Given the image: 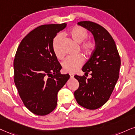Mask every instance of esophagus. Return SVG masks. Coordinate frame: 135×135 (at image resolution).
Returning <instances> with one entry per match:
<instances>
[{"instance_id": "obj_1", "label": "esophagus", "mask_w": 135, "mask_h": 135, "mask_svg": "<svg viewBox=\"0 0 135 135\" xmlns=\"http://www.w3.org/2000/svg\"><path fill=\"white\" fill-rule=\"evenodd\" d=\"M70 76L71 78H73V76H74V75L73 74V73H70Z\"/></svg>"}]
</instances>
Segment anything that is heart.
Returning <instances> with one entry per match:
<instances>
[{
	"mask_svg": "<svg viewBox=\"0 0 135 135\" xmlns=\"http://www.w3.org/2000/svg\"><path fill=\"white\" fill-rule=\"evenodd\" d=\"M70 35L76 43H82L80 45L81 50L87 55H91L93 52L96 44L94 40L87 38L88 32L87 30L82 27L75 26L70 30ZM63 40L62 34L59 33L53 39L52 49L57 59H62L64 56L62 49V42ZM84 63V59L81 55H78L75 57H68L62 62V68L64 71L68 73H75L78 71Z\"/></svg>",
	"mask_w": 135,
	"mask_h": 135,
	"instance_id": "b5f03b06",
	"label": "heart"
}]
</instances>
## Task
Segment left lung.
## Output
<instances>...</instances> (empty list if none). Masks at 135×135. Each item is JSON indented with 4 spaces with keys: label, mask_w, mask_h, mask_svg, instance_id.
<instances>
[{
    "label": "left lung",
    "mask_w": 135,
    "mask_h": 135,
    "mask_svg": "<svg viewBox=\"0 0 135 135\" xmlns=\"http://www.w3.org/2000/svg\"><path fill=\"white\" fill-rule=\"evenodd\" d=\"M90 31L95 40V49L84 65L85 75H75L79 88L74 93L77 103L89 110H96L110 98L119 78L121 60L113 38L104 27L91 21L78 23Z\"/></svg>",
    "instance_id": "left-lung-1"
}]
</instances>
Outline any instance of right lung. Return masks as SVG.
<instances>
[{"label":"right lung","instance_id":"right-lung-1","mask_svg":"<svg viewBox=\"0 0 135 135\" xmlns=\"http://www.w3.org/2000/svg\"><path fill=\"white\" fill-rule=\"evenodd\" d=\"M67 23L40 25L18 45L13 60L14 82L20 98L32 113L44 116L54 110L57 93L70 78L52 49L53 39Z\"/></svg>","mask_w":135,"mask_h":135}]
</instances>
